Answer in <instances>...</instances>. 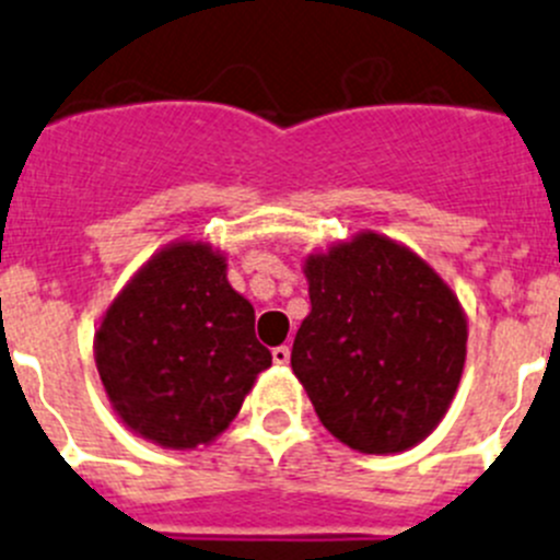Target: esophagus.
<instances>
[{"mask_svg":"<svg viewBox=\"0 0 560 560\" xmlns=\"http://www.w3.org/2000/svg\"><path fill=\"white\" fill-rule=\"evenodd\" d=\"M273 363H279V366H287V363H290V347H287V345L273 347Z\"/></svg>","mask_w":560,"mask_h":560,"instance_id":"obj_1","label":"esophagus"}]
</instances>
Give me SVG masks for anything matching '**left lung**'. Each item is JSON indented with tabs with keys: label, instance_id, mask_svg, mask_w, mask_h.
I'll list each match as a JSON object with an SVG mask.
<instances>
[{
	"label": "left lung",
	"instance_id": "1",
	"mask_svg": "<svg viewBox=\"0 0 560 560\" xmlns=\"http://www.w3.org/2000/svg\"><path fill=\"white\" fill-rule=\"evenodd\" d=\"M312 312L292 372L319 421L361 454H396L446 416L465 366L468 319L452 287L401 243L361 232L308 254Z\"/></svg>",
	"mask_w": 560,
	"mask_h": 560
}]
</instances>
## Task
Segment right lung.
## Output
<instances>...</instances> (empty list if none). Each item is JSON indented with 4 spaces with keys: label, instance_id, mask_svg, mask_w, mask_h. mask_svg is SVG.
<instances>
[{
    "label": "right lung",
    "instance_id": "add662e5",
    "mask_svg": "<svg viewBox=\"0 0 560 560\" xmlns=\"http://www.w3.org/2000/svg\"><path fill=\"white\" fill-rule=\"evenodd\" d=\"M270 361L254 336V306L232 290L226 257L208 243L161 248L95 334L114 412L144 441L177 452L215 441Z\"/></svg>",
    "mask_w": 560,
    "mask_h": 560
}]
</instances>
